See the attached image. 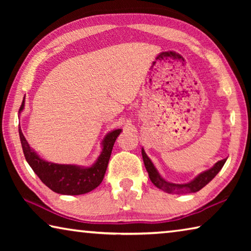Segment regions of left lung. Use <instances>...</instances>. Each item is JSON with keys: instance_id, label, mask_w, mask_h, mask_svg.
Masks as SVG:
<instances>
[{"instance_id": "8db88e82", "label": "left lung", "mask_w": 251, "mask_h": 251, "mask_svg": "<svg viewBox=\"0 0 251 251\" xmlns=\"http://www.w3.org/2000/svg\"><path fill=\"white\" fill-rule=\"evenodd\" d=\"M142 155L146 171L148 173V176H150L152 184H154L157 188L164 190V192H166L168 194H190L199 192V190L203 188L212 178H215V176L220 172V169L223 168L227 160L223 159L217 161L210 169L199 174L196 178H194L192 181L187 182V184H174V182L165 180L164 178L159 175V173L157 172V169L155 168L154 164L151 163L150 157L146 155L144 148H142Z\"/></svg>"}]
</instances>
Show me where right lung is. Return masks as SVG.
Masks as SVG:
<instances>
[{
    "label": "right lung",
    "instance_id": "obj_1",
    "mask_svg": "<svg viewBox=\"0 0 251 251\" xmlns=\"http://www.w3.org/2000/svg\"><path fill=\"white\" fill-rule=\"evenodd\" d=\"M25 99V97H24ZM24 100L21 105L20 112L24 109ZM122 129L118 128L109 131L101 142V152L91 167L77 166V165H64L54 164L50 161L42 159L41 157L29 147L28 143L25 139L22 129L19 127V134L21 144H22L25 159L33 172L39 176L43 184L52 189L53 192L62 195H82L92 192L103 180L106 168L112 150L118 135Z\"/></svg>",
    "mask_w": 251,
    "mask_h": 251
}]
</instances>
